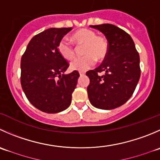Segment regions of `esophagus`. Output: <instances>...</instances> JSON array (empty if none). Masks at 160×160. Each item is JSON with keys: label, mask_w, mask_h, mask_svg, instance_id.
Returning <instances> with one entry per match:
<instances>
[{"label": "esophagus", "mask_w": 160, "mask_h": 160, "mask_svg": "<svg viewBox=\"0 0 160 160\" xmlns=\"http://www.w3.org/2000/svg\"><path fill=\"white\" fill-rule=\"evenodd\" d=\"M80 75L81 76V77H82V76H84L85 75V72H80Z\"/></svg>", "instance_id": "34e87169"}]
</instances>
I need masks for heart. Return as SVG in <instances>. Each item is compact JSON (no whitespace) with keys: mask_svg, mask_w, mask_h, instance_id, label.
<instances>
[{"mask_svg":"<svg viewBox=\"0 0 160 160\" xmlns=\"http://www.w3.org/2000/svg\"><path fill=\"white\" fill-rule=\"evenodd\" d=\"M72 40L77 45H83V57H78L70 62L72 70H88L95 64L96 59L102 61L108 53V46L106 39L97 36L94 31L89 29H81L72 35ZM58 52L63 58L70 60L75 55V49L68 40L63 38L58 44Z\"/></svg>","mask_w":160,"mask_h":160,"instance_id":"b5f03b06","label":"heart"}]
</instances>
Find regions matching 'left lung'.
Here are the masks:
<instances>
[{"label": "left lung", "mask_w": 160, "mask_h": 160, "mask_svg": "<svg viewBox=\"0 0 160 160\" xmlns=\"http://www.w3.org/2000/svg\"><path fill=\"white\" fill-rule=\"evenodd\" d=\"M105 35L108 50L103 62L87 72L88 94L93 106L109 110L121 106L132 96L141 76L140 58L131 36L112 24L90 26ZM106 73L99 76L98 72Z\"/></svg>", "instance_id": "8db88e82"}]
</instances>
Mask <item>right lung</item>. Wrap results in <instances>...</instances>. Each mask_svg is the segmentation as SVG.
<instances>
[{
    "label": "right lung",
    "instance_id": "right-lung-1",
    "mask_svg": "<svg viewBox=\"0 0 160 160\" xmlns=\"http://www.w3.org/2000/svg\"><path fill=\"white\" fill-rule=\"evenodd\" d=\"M72 28H50L34 36L21 58V85L31 104L41 111L57 113L70 105L80 74H64L69 63L58 44Z\"/></svg>",
    "mask_w": 160,
    "mask_h": 160
}]
</instances>
